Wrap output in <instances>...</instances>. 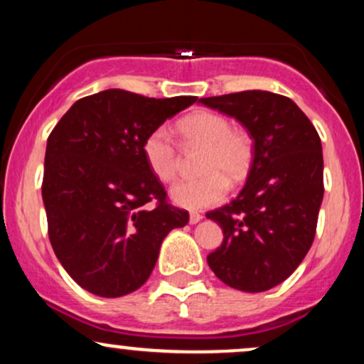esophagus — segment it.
Here are the masks:
<instances>
[{
  "label": "esophagus",
  "instance_id": "34e87169",
  "mask_svg": "<svg viewBox=\"0 0 364 364\" xmlns=\"http://www.w3.org/2000/svg\"><path fill=\"white\" fill-rule=\"evenodd\" d=\"M202 219H203V215L198 214V212H190V224L200 223Z\"/></svg>",
  "mask_w": 364,
  "mask_h": 364
}]
</instances>
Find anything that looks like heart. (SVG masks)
Masks as SVG:
<instances>
[{
  "label": "heart",
  "mask_w": 364,
  "mask_h": 364,
  "mask_svg": "<svg viewBox=\"0 0 364 364\" xmlns=\"http://www.w3.org/2000/svg\"><path fill=\"white\" fill-rule=\"evenodd\" d=\"M178 132L188 144L205 145L200 169L205 174L181 179L171 188V198L179 207L198 210L217 205L229 191V180L243 181L253 162V140L248 133L231 127L225 116L212 111H195L178 123ZM145 164L161 181H173L178 173V149L166 127H157L141 141Z\"/></svg>",
  "instance_id": "1"
}]
</instances>
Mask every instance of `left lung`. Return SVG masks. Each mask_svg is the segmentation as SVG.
Segmentation results:
<instances>
[{
	"instance_id": "obj_1",
	"label": "left lung",
	"mask_w": 364,
	"mask_h": 364,
	"mask_svg": "<svg viewBox=\"0 0 364 364\" xmlns=\"http://www.w3.org/2000/svg\"><path fill=\"white\" fill-rule=\"evenodd\" d=\"M200 102L236 118L253 139L245 188L207 214L224 232L208 267L229 287L269 291L298 269L315 240L323 198L320 136L289 97L274 92H235Z\"/></svg>"
}]
</instances>
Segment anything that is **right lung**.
Segmentation results:
<instances>
[{"label": "right lung", "instance_id": "1", "mask_svg": "<svg viewBox=\"0 0 364 364\" xmlns=\"http://www.w3.org/2000/svg\"><path fill=\"white\" fill-rule=\"evenodd\" d=\"M193 102L109 89L78 99L53 128L43 178L49 241L92 294L119 298L144 286L164 237L190 220L168 202L141 141Z\"/></svg>", "mask_w": 364, "mask_h": 364}]
</instances>
